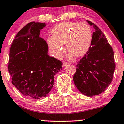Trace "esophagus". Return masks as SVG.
I'll return each instance as SVG.
<instances>
[{"mask_svg":"<svg viewBox=\"0 0 124 124\" xmlns=\"http://www.w3.org/2000/svg\"><path fill=\"white\" fill-rule=\"evenodd\" d=\"M67 65H68V63L67 62H62V67H65V66H67Z\"/></svg>","mask_w":124,"mask_h":124,"instance_id":"1","label":"esophagus"}]
</instances>
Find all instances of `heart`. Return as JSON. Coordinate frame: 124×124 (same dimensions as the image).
<instances>
[{
	"instance_id": "1",
	"label": "heart",
	"mask_w": 124,
	"mask_h": 124,
	"mask_svg": "<svg viewBox=\"0 0 124 124\" xmlns=\"http://www.w3.org/2000/svg\"><path fill=\"white\" fill-rule=\"evenodd\" d=\"M52 35L48 38L49 48L57 57L62 56L65 44L69 56L84 55L88 51L92 40V30L87 23L66 22L59 23L52 29Z\"/></svg>"
}]
</instances>
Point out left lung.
I'll return each mask as SVG.
<instances>
[{"mask_svg":"<svg viewBox=\"0 0 124 124\" xmlns=\"http://www.w3.org/2000/svg\"><path fill=\"white\" fill-rule=\"evenodd\" d=\"M93 26L90 47L76 65L73 81L82 94L94 96L103 92L111 84L115 69L113 49L101 30L87 20Z\"/></svg>","mask_w":124,"mask_h":124,"instance_id":"obj_1","label":"left lung"}]
</instances>
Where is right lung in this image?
<instances>
[{
  "label": "right lung",
  "mask_w": 124,
  "mask_h": 124,
  "mask_svg": "<svg viewBox=\"0 0 124 124\" xmlns=\"http://www.w3.org/2000/svg\"><path fill=\"white\" fill-rule=\"evenodd\" d=\"M45 26V23H29L17 33L10 48L12 83L30 99L46 97L53 87L54 76L62 69V62L48 55V45L40 37Z\"/></svg>",
  "instance_id": "add662e5"
}]
</instances>
